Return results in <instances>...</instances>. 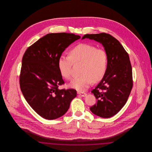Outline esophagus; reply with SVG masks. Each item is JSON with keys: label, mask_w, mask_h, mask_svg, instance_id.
<instances>
[{"label": "esophagus", "mask_w": 152, "mask_h": 152, "mask_svg": "<svg viewBox=\"0 0 152 152\" xmlns=\"http://www.w3.org/2000/svg\"><path fill=\"white\" fill-rule=\"evenodd\" d=\"M77 94H79L80 96H81L82 97H85L87 95V94L82 92H80V91H78L77 92Z\"/></svg>", "instance_id": "esophagus-1"}]
</instances>
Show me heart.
I'll return each instance as SVG.
<instances>
[{
    "mask_svg": "<svg viewBox=\"0 0 152 152\" xmlns=\"http://www.w3.org/2000/svg\"><path fill=\"white\" fill-rule=\"evenodd\" d=\"M83 63L81 76L74 80L71 87L84 91L93 82H99L107 72L108 55L104 49L97 48L88 43L79 44L72 48L69 56L61 55L58 60V68L61 75L68 80L72 78L73 63Z\"/></svg>",
    "mask_w": 152,
    "mask_h": 152,
    "instance_id": "obj_1",
    "label": "heart"
}]
</instances>
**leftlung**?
Here are the masks:
<instances>
[{"label":"left lung","instance_id":"obj_1","mask_svg":"<svg viewBox=\"0 0 152 152\" xmlns=\"http://www.w3.org/2000/svg\"><path fill=\"white\" fill-rule=\"evenodd\" d=\"M100 42L108 55L107 72L91 92L97 103L90 108L97 116L109 118L117 113L126 104L133 87L132 68L129 55L116 38L106 33L87 34Z\"/></svg>","mask_w":152,"mask_h":152}]
</instances>
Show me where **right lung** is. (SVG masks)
Here are the masks:
<instances>
[{
  "label": "right lung",
  "instance_id": "right-lung-1",
  "mask_svg": "<svg viewBox=\"0 0 152 152\" xmlns=\"http://www.w3.org/2000/svg\"><path fill=\"white\" fill-rule=\"evenodd\" d=\"M80 38L69 33L48 34L24 53L19 76L22 94L31 107L45 119L64 115L76 96L74 89L58 88L64 84L58 60L65 48Z\"/></svg>",
  "mask_w": 152,
  "mask_h": 152
}]
</instances>
